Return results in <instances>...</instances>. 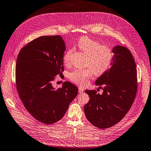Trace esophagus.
Segmentation results:
<instances>
[{
	"label": "esophagus",
	"mask_w": 151,
	"mask_h": 151,
	"mask_svg": "<svg viewBox=\"0 0 151 151\" xmlns=\"http://www.w3.org/2000/svg\"><path fill=\"white\" fill-rule=\"evenodd\" d=\"M83 92V89L82 88V87H79V93H82Z\"/></svg>",
	"instance_id": "1"
}]
</instances>
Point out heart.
I'll list each match as a JSON object with an SVG mask.
<instances>
[{
    "label": "heart",
    "instance_id": "b5f03b06",
    "mask_svg": "<svg viewBox=\"0 0 151 151\" xmlns=\"http://www.w3.org/2000/svg\"><path fill=\"white\" fill-rule=\"evenodd\" d=\"M77 46L87 55L86 66L83 69H76L69 74V79L78 85L86 86L94 74L101 75L109 69L113 59V53L109 47L101 45L99 41L88 37H82L78 40ZM72 50L66 51L63 57L65 64L70 63Z\"/></svg>",
    "mask_w": 151,
    "mask_h": 151
}]
</instances>
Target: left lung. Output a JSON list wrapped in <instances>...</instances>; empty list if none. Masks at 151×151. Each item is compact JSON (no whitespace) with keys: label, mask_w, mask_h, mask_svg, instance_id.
Listing matches in <instances>:
<instances>
[{"label":"left lung","mask_w":151,"mask_h":151,"mask_svg":"<svg viewBox=\"0 0 151 151\" xmlns=\"http://www.w3.org/2000/svg\"><path fill=\"white\" fill-rule=\"evenodd\" d=\"M112 51L114 56L110 68L95 81L103 93L86 90L90 99L84 106L86 116L101 129L111 127L123 118L133 104L137 88L136 65L130 51L116 46Z\"/></svg>","instance_id":"left-lung-1"}]
</instances>
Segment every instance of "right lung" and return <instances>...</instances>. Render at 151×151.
<instances>
[{"label": "right lung", "mask_w": 151, "mask_h": 151, "mask_svg": "<svg viewBox=\"0 0 151 151\" xmlns=\"http://www.w3.org/2000/svg\"><path fill=\"white\" fill-rule=\"evenodd\" d=\"M65 43L61 36H42L28 43L18 55L15 69L18 93L27 110L46 124L61 119L77 95L67 81L55 88L52 82L64 71Z\"/></svg>", "instance_id": "1"}]
</instances>
